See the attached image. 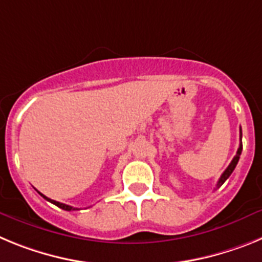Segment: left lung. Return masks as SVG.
Here are the masks:
<instances>
[{
    "label": "left lung",
    "instance_id": "8db88e82",
    "mask_svg": "<svg viewBox=\"0 0 262 262\" xmlns=\"http://www.w3.org/2000/svg\"><path fill=\"white\" fill-rule=\"evenodd\" d=\"M240 140H242V129H240ZM242 151H243V144H242V143H240V145H239V148H237V152H236L235 157H233V159H232V161H231V164H230V165H228V168H227L226 170H224L223 174L221 176V178H219V181H217V184H216V187L222 186V185L224 184V181H226L227 178L230 177L231 173L233 172V169L236 168V165H237V163H239V159H240V155H242Z\"/></svg>",
    "mask_w": 262,
    "mask_h": 262
}]
</instances>
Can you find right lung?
Listing matches in <instances>:
<instances>
[{"label": "right lung", "mask_w": 262, "mask_h": 262, "mask_svg": "<svg viewBox=\"0 0 262 262\" xmlns=\"http://www.w3.org/2000/svg\"><path fill=\"white\" fill-rule=\"evenodd\" d=\"M38 193H39V191H38ZM39 194H40V195L43 196V198H45V200H47L48 202L53 203V205H56L57 207H60V209H62V210H66V211H75V210H80V209H76V207H72V206H69V205H64V203L57 202V201L50 200V198H47V196L43 195V194H41V193H39Z\"/></svg>", "instance_id": "add662e5"}]
</instances>
